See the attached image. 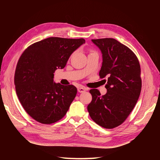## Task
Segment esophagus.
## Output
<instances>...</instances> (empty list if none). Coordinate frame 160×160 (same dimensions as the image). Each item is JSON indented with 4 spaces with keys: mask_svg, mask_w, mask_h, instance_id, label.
I'll return each mask as SVG.
<instances>
[{
    "mask_svg": "<svg viewBox=\"0 0 160 160\" xmlns=\"http://www.w3.org/2000/svg\"><path fill=\"white\" fill-rule=\"evenodd\" d=\"M86 91V89L83 87H79L78 88V91L79 93H83V92H84Z\"/></svg>",
    "mask_w": 160,
    "mask_h": 160,
    "instance_id": "obj_1",
    "label": "esophagus"
}]
</instances>
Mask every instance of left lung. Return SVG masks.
Listing matches in <instances>:
<instances>
[{
  "mask_svg": "<svg viewBox=\"0 0 160 160\" xmlns=\"http://www.w3.org/2000/svg\"><path fill=\"white\" fill-rule=\"evenodd\" d=\"M101 50V78L108 77L107 93L89 91L92 100L88 106L91 118L100 127L112 129L121 125L135 107L141 90V68L132 50L113 38L92 39Z\"/></svg>",
  "mask_w": 160,
  "mask_h": 160,
  "instance_id": "obj_1",
  "label": "left lung"
}]
</instances>
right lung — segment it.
Returning <instances> with one entry per match:
<instances>
[{"label":"right lung","instance_id":"obj_1","mask_svg":"<svg viewBox=\"0 0 160 160\" xmlns=\"http://www.w3.org/2000/svg\"><path fill=\"white\" fill-rule=\"evenodd\" d=\"M85 42L83 38H48L30 45L21 56L14 77L16 93L36 121L52 124L68 111L77 89L54 82V73L63 69L72 53Z\"/></svg>","mask_w":160,"mask_h":160}]
</instances>
